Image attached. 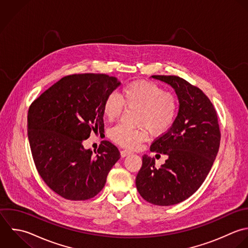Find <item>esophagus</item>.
Here are the masks:
<instances>
[{
	"label": "esophagus",
	"instance_id": "obj_1",
	"mask_svg": "<svg viewBox=\"0 0 248 248\" xmlns=\"http://www.w3.org/2000/svg\"><path fill=\"white\" fill-rule=\"evenodd\" d=\"M130 154H131V153L128 152V151H122V152H121V156H122V157H125V156L129 155Z\"/></svg>",
	"mask_w": 248,
	"mask_h": 248
}]
</instances>
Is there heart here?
Returning a JSON list of instances; mask_svg holds the SVG:
<instances>
[{
	"label": "heart",
	"mask_w": 248,
	"mask_h": 248,
	"mask_svg": "<svg viewBox=\"0 0 248 248\" xmlns=\"http://www.w3.org/2000/svg\"><path fill=\"white\" fill-rule=\"evenodd\" d=\"M126 107H138L137 124L139 128H129L119 124L109 132L110 139L127 150L136 149L148 138V129L155 135L165 133L174 124L178 114L177 97L151 81H134L125 85L121 98L116 93L109 94L103 103L102 113L106 121L118 120Z\"/></svg>",
	"instance_id": "b5f03b06"
}]
</instances>
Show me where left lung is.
<instances>
[{"instance_id": "1", "label": "left lung", "mask_w": 248, "mask_h": 248, "mask_svg": "<svg viewBox=\"0 0 248 248\" xmlns=\"http://www.w3.org/2000/svg\"><path fill=\"white\" fill-rule=\"evenodd\" d=\"M152 78L175 90L179 111L172 126L150 149L168 158L156 168L155 158L144 155L136 187L149 203L171 206L190 197L204 183L218 153L220 130L216 109L199 88L174 75Z\"/></svg>"}]
</instances>
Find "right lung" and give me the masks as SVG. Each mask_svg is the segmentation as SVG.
Wrapping results in <instances>:
<instances>
[{
	"mask_svg": "<svg viewBox=\"0 0 248 248\" xmlns=\"http://www.w3.org/2000/svg\"><path fill=\"white\" fill-rule=\"evenodd\" d=\"M121 82L107 74H72L40 94L28 112V139L44 183L67 200L81 201L101 191L120 159V152L102 141L93 155L83 141L104 132L102 107Z\"/></svg>",
	"mask_w": 248,
	"mask_h": 248,
	"instance_id": "obj_1",
	"label": "right lung"
}]
</instances>
